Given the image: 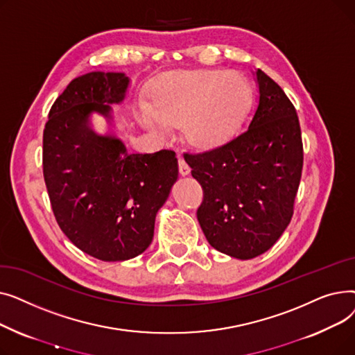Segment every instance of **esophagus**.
Masks as SVG:
<instances>
[{"label":"esophagus","instance_id":"obj_1","mask_svg":"<svg viewBox=\"0 0 355 355\" xmlns=\"http://www.w3.org/2000/svg\"><path fill=\"white\" fill-rule=\"evenodd\" d=\"M178 166H180V174H181V175H184V177H185V175H189V174H190V171H191V170H190V166H189V164L185 162L182 158H180V159H178Z\"/></svg>","mask_w":355,"mask_h":355}]
</instances>
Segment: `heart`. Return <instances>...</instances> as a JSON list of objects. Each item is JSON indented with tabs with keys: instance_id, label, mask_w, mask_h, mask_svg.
<instances>
[{
	"instance_id": "obj_1",
	"label": "heart",
	"mask_w": 355,
	"mask_h": 355,
	"mask_svg": "<svg viewBox=\"0 0 355 355\" xmlns=\"http://www.w3.org/2000/svg\"><path fill=\"white\" fill-rule=\"evenodd\" d=\"M252 101L250 83L239 71L181 70L161 79L153 105H138L137 119L159 139L170 138L180 122L181 137L190 146L213 149L237 132Z\"/></svg>"
}]
</instances>
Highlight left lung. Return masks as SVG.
I'll use <instances>...</instances> for the list:
<instances>
[{
    "label": "left lung",
    "instance_id": "left-lung-1",
    "mask_svg": "<svg viewBox=\"0 0 355 355\" xmlns=\"http://www.w3.org/2000/svg\"><path fill=\"white\" fill-rule=\"evenodd\" d=\"M253 74L259 96L245 132L184 155L204 190L197 211L204 236L216 250L240 260L268 252L288 227L304 164L292 102L266 73Z\"/></svg>",
    "mask_w": 355,
    "mask_h": 355
}]
</instances>
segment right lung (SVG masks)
Segmentation results:
<instances>
[{
  "instance_id": "right-lung-1",
  "label": "right lung",
  "mask_w": 355,
  "mask_h": 355,
  "mask_svg": "<svg viewBox=\"0 0 355 355\" xmlns=\"http://www.w3.org/2000/svg\"><path fill=\"white\" fill-rule=\"evenodd\" d=\"M125 73L90 71L55 99L43 134V174L62 232L103 262L132 259L148 249L155 217L178 180L175 153L132 154L116 134L112 105H121ZM93 114L110 129L96 133Z\"/></svg>"
}]
</instances>
